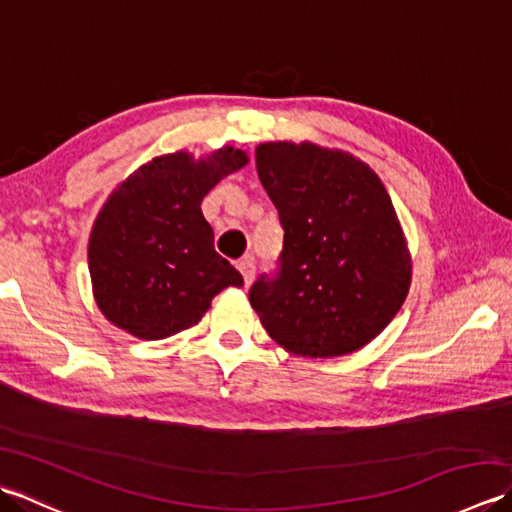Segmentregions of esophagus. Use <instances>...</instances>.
Masks as SVG:
<instances>
[{
  "mask_svg": "<svg viewBox=\"0 0 512 512\" xmlns=\"http://www.w3.org/2000/svg\"><path fill=\"white\" fill-rule=\"evenodd\" d=\"M237 268H239V273H242V277H244V284L248 286L250 281L255 279V259L250 257V255H246L244 259H239Z\"/></svg>",
  "mask_w": 512,
  "mask_h": 512,
  "instance_id": "1",
  "label": "esophagus"
}]
</instances>
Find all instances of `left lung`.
Masks as SVG:
<instances>
[{"label":"left lung","instance_id":"obj_1","mask_svg":"<svg viewBox=\"0 0 512 512\" xmlns=\"http://www.w3.org/2000/svg\"><path fill=\"white\" fill-rule=\"evenodd\" d=\"M257 176L284 228L277 266L250 286V306L286 350L350 354L387 328L411 264L389 193L365 162L312 143L255 149Z\"/></svg>","mask_w":512,"mask_h":512}]
</instances>
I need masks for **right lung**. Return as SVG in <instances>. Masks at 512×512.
<instances>
[{"label":"right lung","mask_w":512,"mask_h":512,"mask_svg":"<svg viewBox=\"0 0 512 512\" xmlns=\"http://www.w3.org/2000/svg\"><path fill=\"white\" fill-rule=\"evenodd\" d=\"M246 162L233 147L200 162L178 151L147 162L107 200L88 259L96 303L114 325L145 341L167 339L198 323L217 292L244 286L215 253L200 204Z\"/></svg>","instance_id":"add662e5"}]
</instances>
